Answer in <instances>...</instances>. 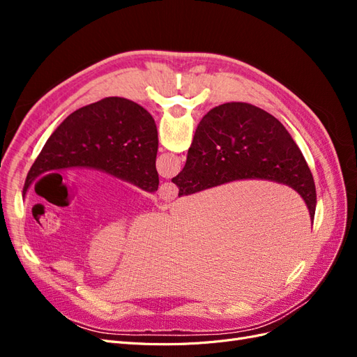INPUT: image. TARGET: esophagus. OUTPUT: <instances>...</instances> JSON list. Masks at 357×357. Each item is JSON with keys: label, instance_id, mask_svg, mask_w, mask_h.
Masks as SVG:
<instances>
[{"label": "esophagus", "instance_id": "34e87169", "mask_svg": "<svg viewBox=\"0 0 357 357\" xmlns=\"http://www.w3.org/2000/svg\"><path fill=\"white\" fill-rule=\"evenodd\" d=\"M177 192H178L177 186L172 185V183H169V181H167V183H164V185H160V188L158 190V199L160 202H165V204L171 202V201L176 199Z\"/></svg>", "mask_w": 357, "mask_h": 357}]
</instances>
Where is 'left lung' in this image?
<instances>
[{
  "mask_svg": "<svg viewBox=\"0 0 357 357\" xmlns=\"http://www.w3.org/2000/svg\"><path fill=\"white\" fill-rule=\"evenodd\" d=\"M156 153L153 117L134 101L110 96L75 110L55 129L28 172L22 195L40 176L73 167L101 169L155 192Z\"/></svg>",
  "mask_w": 357,
  "mask_h": 357,
  "instance_id": "left-lung-1",
  "label": "left lung"
}]
</instances>
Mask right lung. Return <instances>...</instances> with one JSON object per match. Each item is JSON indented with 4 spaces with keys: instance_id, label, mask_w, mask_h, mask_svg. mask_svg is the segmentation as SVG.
Segmentation results:
<instances>
[{
    "instance_id": "right-lung-1",
    "label": "right lung",
    "mask_w": 357,
    "mask_h": 357,
    "mask_svg": "<svg viewBox=\"0 0 357 357\" xmlns=\"http://www.w3.org/2000/svg\"><path fill=\"white\" fill-rule=\"evenodd\" d=\"M241 178H265L294 188L314 219V178L287 129L259 107L228 102L202 117L186 165L172 183L181 197Z\"/></svg>"
}]
</instances>
